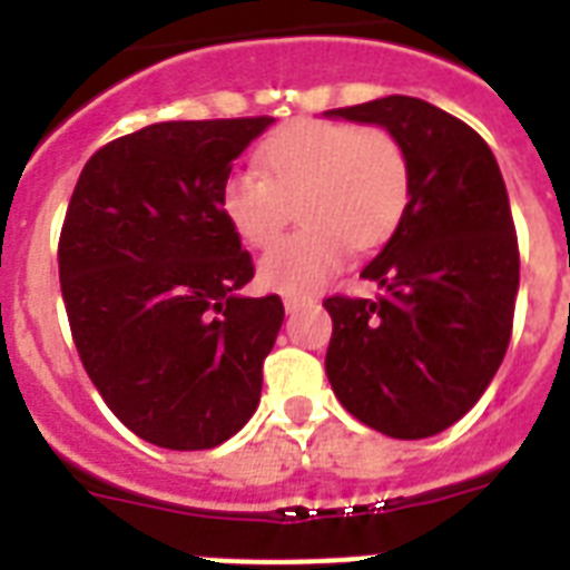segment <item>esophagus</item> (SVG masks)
Masks as SVG:
<instances>
[{"mask_svg":"<svg viewBox=\"0 0 570 570\" xmlns=\"http://www.w3.org/2000/svg\"><path fill=\"white\" fill-rule=\"evenodd\" d=\"M307 304H313V295H298V293L284 295V307H286V313L302 311V307H307Z\"/></svg>","mask_w":570,"mask_h":570,"instance_id":"34e87169","label":"esophagus"}]
</instances>
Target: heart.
Here are the masks:
<instances>
[{
	"label": "heart",
	"mask_w": 570,
	"mask_h": 570,
	"mask_svg": "<svg viewBox=\"0 0 570 570\" xmlns=\"http://www.w3.org/2000/svg\"><path fill=\"white\" fill-rule=\"evenodd\" d=\"M259 168L224 177L222 213L250 248H268L298 206L302 230L259 259V284L277 293L316 289L352 248L384 245L411 204V163L384 127L295 120L259 147Z\"/></svg>",
	"instance_id": "b5f03b06"
}]
</instances>
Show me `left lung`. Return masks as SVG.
<instances>
[{
	"label": "left lung",
	"instance_id": "1",
	"mask_svg": "<svg viewBox=\"0 0 570 570\" xmlns=\"http://www.w3.org/2000/svg\"><path fill=\"white\" fill-rule=\"evenodd\" d=\"M328 115L379 124L411 163V204L361 277L379 298L331 295L325 373L348 414L402 441L476 405L512 340L521 250L503 174L476 129L416 97Z\"/></svg>",
	"mask_w": 570,
	"mask_h": 570
}]
</instances>
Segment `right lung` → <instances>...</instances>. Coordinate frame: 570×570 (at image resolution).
<instances>
[{
    "label": "right lung",
    "instance_id": "right-lung-1",
    "mask_svg": "<svg viewBox=\"0 0 570 570\" xmlns=\"http://www.w3.org/2000/svg\"><path fill=\"white\" fill-rule=\"evenodd\" d=\"M272 120H165L115 138L67 204L58 277L79 361L111 414L163 450H213L259 402L284 302L236 295L254 259L222 183Z\"/></svg>",
    "mask_w": 570,
    "mask_h": 570
}]
</instances>
